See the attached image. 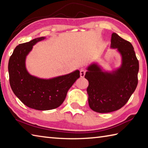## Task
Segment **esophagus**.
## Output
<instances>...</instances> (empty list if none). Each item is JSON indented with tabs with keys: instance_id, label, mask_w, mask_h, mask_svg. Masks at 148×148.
I'll return each instance as SVG.
<instances>
[{
	"instance_id": "1",
	"label": "esophagus",
	"mask_w": 148,
	"mask_h": 148,
	"mask_svg": "<svg viewBox=\"0 0 148 148\" xmlns=\"http://www.w3.org/2000/svg\"><path fill=\"white\" fill-rule=\"evenodd\" d=\"M85 74H86V70H84V69H81L80 71V76L81 77H84V76H85Z\"/></svg>"
}]
</instances>
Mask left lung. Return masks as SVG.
<instances>
[{"instance_id": "1", "label": "left lung", "mask_w": 148, "mask_h": 148, "mask_svg": "<svg viewBox=\"0 0 148 148\" xmlns=\"http://www.w3.org/2000/svg\"><path fill=\"white\" fill-rule=\"evenodd\" d=\"M111 48L117 49L121 55L120 67L112 72H103L97 64L87 68L84 77L88 103L93 111L107 113L124 106L136 89L138 83L139 61L132 44L112 33Z\"/></svg>"}]
</instances>
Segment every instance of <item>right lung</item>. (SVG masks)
<instances>
[{
  "instance_id": "1",
  "label": "right lung",
  "mask_w": 148,
  "mask_h": 148,
  "mask_svg": "<svg viewBox=\"0 0 148 148\" xmlns=\"http://www.w3.org/2000/svg\"><path fill=\"white\" fill-rule=\"evenodd\" d=\"M46 39L38 37L16 47L8 64L9 83L14 95L30 108L51 110L64 102L69 88L80 77L79 71L51 79L32 76L25 67L27 56L37 42Z\"/></svg>"
}]
</instances>
